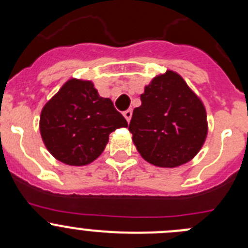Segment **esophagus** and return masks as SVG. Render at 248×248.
<instances>
[{
    "mask_svg": "<svg viewBox=\"0 0 248 248\" xmlns=\"http://www.w3.org/2000/svg\"><path fill=\"white\" fill-rule=\"evenodd\" d=\"M132 109H127L126 111H124V119L127 120V121H131V117H132Z\"/></svg>",
    "mask_w": 248,
    "mask_h": 248,
    "instance_id": "esophagus-1",
    "label": "esophagus"
}]
</instances>
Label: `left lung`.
I'll list each match as a JSON object with an SVG mask.
<instances>
[{"label": "left lung", "mask_w": 248, "mask_h": 248, "mask_svg": "<svg viewBox=\"0 0 248 248\" xmlns=\"http://www.w3.org/2000/svg\"><path fill=\"white\" fill-rule=\"evenodd\" d=\"M128 129L142 158L163 168L191 161L207 133L202 101L175 72L156 77L140 94Z\"/></svg>", "instance_id": "8db88e82"}]
</instances>
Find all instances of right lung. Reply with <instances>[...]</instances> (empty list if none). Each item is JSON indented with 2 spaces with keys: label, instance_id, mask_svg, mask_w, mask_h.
<instances>
[{
  "label": "right lung",
  "instance_id": "obj_1",
  "mask_svg": "<svg viewBox=\"0 0 248 248\" xmlns=\"http://www.w3.org/2000/svg\"><path fill=\"white\" fill-rule=\"evenodd\" d=\"M109 98L91 81L72 79L44 106L41 136L50 154L68 166H86L106 149L109 134L127 127Z\"/></svg>",
  "mask_w": 248,
  "mask_h": 248
}]
</instances>
